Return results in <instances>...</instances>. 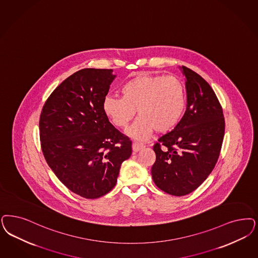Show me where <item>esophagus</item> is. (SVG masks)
<instances>
[{"label":"esophagus","instance_id":"esophagus-1","mask_svg":"<svg viewBox=\"0 0 258 258\" xmlns=\"http://www.w3.org/2000/svg\"><path fill=\"white\" fill-rule=\"evenodd\" d=\"M144 147H145V146H144L143 144H141V143L134 142V145H133V150H134V151H135V152H137V151L142 150Z\"/></svg>","mask_w":258,"mask_h":258}]
</instances>
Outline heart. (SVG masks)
Returning a JSON list of instances; mask_svg holds the SVG:
<instances>
[{
  "instance_id": "1",
  "label": "heart",
  "mask_w": 258,
  "mask_h": 258,
  "mask_svg": "<svg viewBox=\"0 0 258 258\" xmlns=\"http://www.w3.org/2000/svg\"><path fill=\"white\" fill-rule=\"evenodd\" d=\"M120 95L105 98L103 111L115 126L124 128L137 110L139 118L127 134L138 140L148 139L153 130L158 134L169 132L186 107L185 87L175 76H135L122 85Z\"/></svg>"
}]
</instances>
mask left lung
<instances>
[{"label": "left lung", "instance_id": "8db88e82", "mask_svg": "<svg viewBox=\"0 0 258 258\" xmlns=\"http://www.w3.org/2000/svg\"><path fill=\"white\" fill-rule=\"evenodd\" d=\"M187 108L176 126L153 146L155 185L171 196L196 190L214 169L225 134L223 109L213 89L199 74L182 66Z\"/></svg>", "mask_w": 258, "mask_h": 258}]
</instances>
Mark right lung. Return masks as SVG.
I'll return each instance as SVG.
<instances>
[{
	"label": "right lung",
	"instance_id": "obj_1",
	"mask_svg": "<svg viewBox=\"0 0 258 258\" xmlns=\"http://www.w3.org/2000/svg\"><path fill=\"white\" fill-rule=\"evenodd\" d=\"M112 70L73 73L46 99L40 115L45 161L72 192L95 199L109 192L132 155V140L108 121L103 101L115 78Z\"/></svg>",
	"mask_w": 258,
	"mask_h": 258
}]
</instances>
